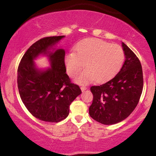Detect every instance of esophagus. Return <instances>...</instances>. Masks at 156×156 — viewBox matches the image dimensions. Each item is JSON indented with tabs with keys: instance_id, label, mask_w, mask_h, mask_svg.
<instances>
[{
	"instance_id": "obj_1",
	"label": "esophagus",
	"mask_w": 156,
	"mask_h": 156,
	"mask_svg": "<svg viewBox=\"0 0 156 156\" xmlns=\"http://www.w3.org/2000/svg\"><path fill=\"white\" fill-rule=\"evenodd\" d=\"M87 89V87H86V86H82V87H81V89H82V91H85V90Z\"/></svg>"
}]
</instances>
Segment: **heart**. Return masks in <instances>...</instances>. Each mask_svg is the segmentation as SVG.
<instances>
[{"mask_svg": "<svg viewBox=\"0 0 156 156\" xmlns=\"http://www.w3.org/2000/svg\"><path fill=\"white\" fill-rule=\"evenodd\" d=\"M125 60L122 48L105 41L90 38L80 41L74 48V53L65 57V66L73 77L81 73L84 64L87 69L76 79L80 83L93 80L103 82L112 77L121 68Z\"/></svg>", "mask_w": 156, "mask_h": 156, "instance_id": "heart-1", "label": "heart"}]
</instances>
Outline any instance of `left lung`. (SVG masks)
<instances>
[{
  "instance_id": "obj_1",
  "label": "left lung",
  "mask_w": 156,
  "mask_h": 156,
  "mask_svg": "<svg viewBox=\"0 0 156 156\" xmlns=\"http://www.w3.org/2000/svg\"><path fill=\"white\" fill-rule=\"evenodd\" d=\"M125 60L113 78L99 86H92L93 102L89 115L103 125H114L127 118L138 104L143 91L144 78L140 60L122 42Z\"/></svg>"
}]
</instances>
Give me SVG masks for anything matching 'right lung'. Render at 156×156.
Instances as JSON below:
<instances>
[{
    "instance_id": "right-lung-1",
    "label": "right lung",
    "mask_w": 156,
    "mask_h": 156,
    "mask_svg": "<svg viewBox=\"0 0 156 156\" xmlns=\"http://www.w3.org/2000/svg\"><path fill=\"white\" fill-rule=\"evenodd\" d=\"M64 36L44 37L28 48L17 69V87L27 109L36 118L48 122H58L69 115V105L82 94L80 87L72 83L66 74L65 52L50 51ZM49 55L51 67L41 72L33 60L39 54Z\"/></svg>"
}]
</instances>
